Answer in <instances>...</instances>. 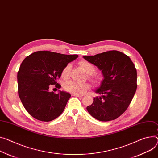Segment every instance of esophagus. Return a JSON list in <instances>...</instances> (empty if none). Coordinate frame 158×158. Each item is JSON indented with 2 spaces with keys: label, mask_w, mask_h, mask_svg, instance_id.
I'll list each match as a JSON object with an SVG mask.
<instances>
[{
  "label": "esophagus",
  "mask_w": 158,
  "mask_h": 158,
  "mask_svg": "<svg viewBox=\"0 0 158 158\" xmlns=\"http://www.w3.org/2000/svg\"><path fill=\"white\" fill-rule=\"evenodd\" d=\"M73 96H77V97H82L83 95H80V94H71Z\"/></svg>",
  "instance_id": "obj_1"
}]
</instances>
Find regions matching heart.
Listing matches in <instances>:
<instances>
[{"label":"heart","instance_id":"obj_1","mask_svg":"<svg viewBox=\"0 0 158 158\" xmlns=\"http://www.w3.org/2000/svg\"><path fill=\"white\" fill-rule=\"evenodd\" d=\"M80 66L83 68V69L86 72V73L89 75V77L93 78L94 77L92 75L95 71V66L90 63L86 61V60H81L79 63ZM71 66L70 64L66 65L62 71L61 76L64 79L69 78ZM64 89L73 94H82L90 88V85L85 82H78L75 81H68L64 83Z\"/></svg>","mask_w":158,"mask_h":158}]
</instances>
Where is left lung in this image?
Listing matches in <instances>:
<instances>
[{
    "mask_svg": "<svg viewBox=\"0 0 158 158\" xmlns=\"http://www.w3.org/2000/svg\"><path fill=\"white\" fill-rule=\"evenodd\" d=\"M101 71L103 79L95 92L101 95L87 107L89 114L101 121H111L122 114L137 89V70L130 58L117 51L83 57Z\"/></svg>",
    "mask_w": 158,
    "mask_h": 158,
    "instance_id": "obj_1",
    "label": "left lung"
}]
</instances>
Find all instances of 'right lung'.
<instances>
[{"mask_svg":"<svg viewBox=\"0 0 158 158\" xmlns=\"http://www.w3.org/2000/svg\"><path fill=\"white\" fill-rule=\"evenodd\" d=\"M78 56L42 51L33 52L22 62L18 73V94L28 113L42 121H51L62 114L71 94L49 91L51 85L60 88L57 80L68 64Z\"/></svg>","mask_w":158,"mask_h":158,"instance_id":"obj_1","label":"right lung"}]
</instances>
